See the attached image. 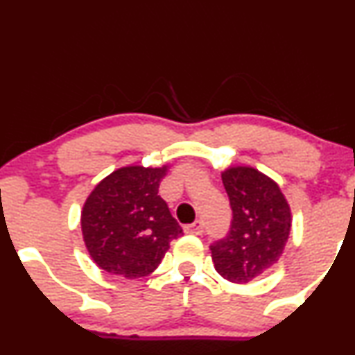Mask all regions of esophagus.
I'll list each match as a JSON object with an SVG mask.
<instances>
[{
    "instance_id": "obj_1",
    "label": "esophagus",
    "mask_w": 355,
    "mask_h": 355,
    "mask_svg": "<svg viewBox=\"0 0 355 355\" xmlns=\"http://www.w3.org/2000/svg\"><path fill=\"white\" fill-rule=\"evenodd\" d=\"M185 232L191 233V234H202L203 233V221L202 220H196L191 225L185 226Z\"/></svg>"
}]
</instances>
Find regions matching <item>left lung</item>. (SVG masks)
I'll list each match as a JSON object with an SVG mask.
<instances>
[{
  "label": "left lung",
  "mask_w": 355,
  "mask_h": 355,
  "mask_svg": "<svg viewBox=\"0 0 355 355\" xmlns=\"http://www.w3.org/2000/svg\"><path fill=\"white\" fill-rule=\"evenodd\" d=\"M233 218L226 236L210 245L215 270L236 284L270 270L283 254L291 230V211L271 178L250 166L221 173Z\"/></svg>",
  "instance_id": "left-lung-1"
}]
</instances>
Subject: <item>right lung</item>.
I'll list each match as a JSON object with an SVG mask.
<instances>
[{
  "instance_id": "obj_1",
  "label": "right lung",
  "mask_w": 355,
  "mask_h": 355,
  "mask_svg": "<svg viewBox=\"0 0 355 355\" xmlns=\"http://www.w3.org/2000/svg\"><path fill=\"white\" fill-rule=\"evenodd\" d=\"M166 166H123L105 177L83 208L89 254L110 275L137 279L157 270L183 230L159 195Z\"/></svg>"
}]
</instances>
